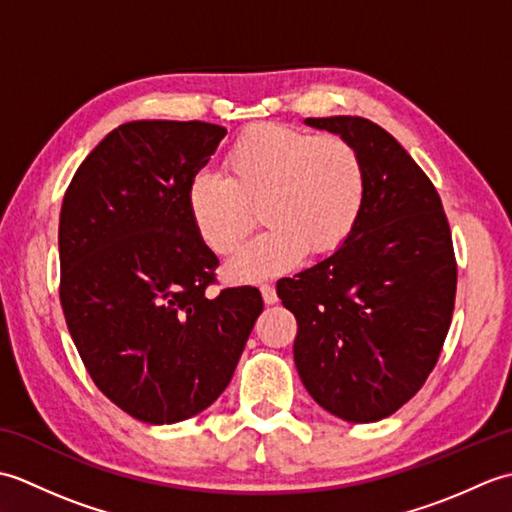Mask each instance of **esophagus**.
<instances>
[{
	"instance_id": "obj_1",
	"label": "esophagus",
	"mask_w": 512,
	"mask_h": 512,
	"mask_svg": "<svg viewBox=\"0 0 512 512\" xmlns=\"http://www.w3.org/2000/svg\"><path fill=\"white\" fill-rule=\"evenodd\" d=\"M262 297H264V303H268V306H273V303H277V290L273 288V286H268V284H264L262 288Z\"/></svg>"
}]
</instances>
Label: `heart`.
Returning <instances> with one entry per match:
<instances>
[{
    "instance_id": "1",
    "label": "heart",
    "mask_w": 512,
    "mask_h": 512,
    "mask_svg": "<svg viewBox=\"0 0 512 512\" xmlns=\"http://www.w3.org/2000/svg\"><path fill=\"white\" fill-rule=\"evenodd\" d=\"M365 202V162L350 140L281 125L246 129L226 151L224 176L200 171L187 191L195 233L220 255L246 237L250 206L259 204L268 228L228 262L235 281L281 275L306 253H336L356 231Z\"/></svg>"
}]
</instances>
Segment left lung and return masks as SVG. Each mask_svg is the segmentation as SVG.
Returning a JSON list of instances; mask_svg holds the SVG:
<instances>
[{"mask_svg":"<svg viewBox=\"0 0 512 512\" xmlns=\"http://www.w3.org/2000/svg\"><path fill=\"white\" fill-rule=\"evenodd\" d=\"M358 149L367 202L347 242L277 295L297 319L295 365L332 416L376 422L418 394L447 339L453 242L440 195L398 140L361 116L306 118Z\"/></svg>","mask_w":512,"mask_h":512,"instance_id":"left-lung-1","label":"left lung"}]
</instances>
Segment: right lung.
Masks as SVG:
<instances>
[{
    "label": "right lung",
    "instance_id": "right-lung-1",
    "mask_svg": "<svg viewBox=\"0 0 512 512\" xmlns=\"http://www.w3.org/2000/svg\"><path fill=\"white\" fill-rule=\"evenodd\" d=\"M224 134L200 121L125 123L63 198L65 323L96 387L149 424L211 407L264 310L250 286L206 295L220 262L195 233L187 191Z\"/></svg>",
    "mask_w": 512,
    "mask_h": 512
}]
</instances>
